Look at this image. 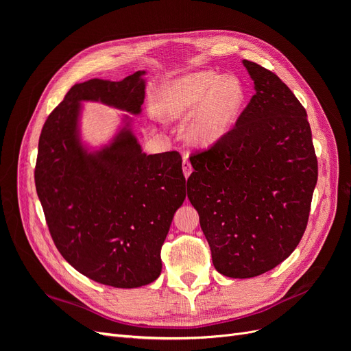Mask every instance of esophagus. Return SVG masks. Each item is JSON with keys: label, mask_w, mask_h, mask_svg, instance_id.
I'll use <instances>...</instances> for the list:
<instances>
[{"label": "esophagus", "mask_w": 351, "mask_h": 351, "mask_svg": "<svg viewBox=\"0 0 351 351\" xmlns=\"http://www.w3.org/2000/svg\"><path fill=\"white\" fill-rule=\"evenodd\" d=\"M192 171H193L192 164H190V161H189L187 158H184L183 159V174H184V177L187 178L190 174H192Z\"/></svg>", "instance_id": "1"}]
</instances>
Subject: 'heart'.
<instances>
[{"instance_id": "1", "label": "heart", "mask_w": 351, "mask_h": 351, "mask_svg": "<svg viewBox=\"0 0 351 351\" xmlns=\"http://www.w3.org/2000/svg\"><path fill=\"white\" fill-rule=\"evenodd\" d=\"M244 101L246 89L237 76L200 70L164 83L158 95V108L167 120L193 112L184 125V137L190 145L206 147L228 134Z\"/></svg>"}]
</instances>
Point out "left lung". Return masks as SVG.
I'll use <instances>...</instances> for the list:
<instances>
[{"label": "left lung", "mask_w": 351, "mask_h": 351, "mask_svg": "<svg viewBox=\"0 0 351 351\" xmlns=\"http://www.w3.org/2000/svg\"><path fill=\"white\" fill-rule=\"evenodd\" d=\"M254 95L226 137L190 155L187 197L196 208L215 269L252 278L300 243L317 182L303 105L271 70L243 60Z\"/></svg>", "instance_id": "8db88e82"}]
</instances>
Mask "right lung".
Here are the masks:
<instances>
[{
	"label": "right lung",
	"mask_w": 351,
	"mask_h": 351,
	"mask_svg": "<svg viewBox=\"0 0 351 351\" xmlns=\"http://www.w3.org/2000/svg\"><path fill=\"white\" fill-rule=\"evenodd\" d=\"M143 74L74 84L42 127L35 167L38 197L62 258L84 277L117 289L151 284L161 274V247L186 199L182 155L143 154L130 129L88 154L77 121L82 101L139 114Z\"/></svg>",
	"instance_id": "obj_1"
}]
</instances>
